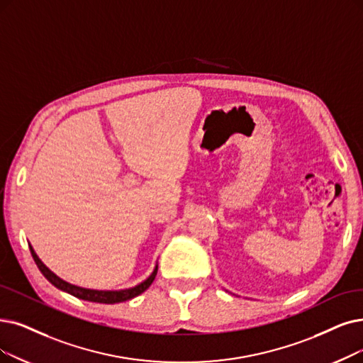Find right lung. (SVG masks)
Returning <instances> with one entry per match:
<instances>
[{
  "mask_svg": "<svg viewBox=\"0 0 363 363\" xmlns=\"http://www.w3.org/2000/svg\"><path fill=\"white\" fill-rule=\"evenodd\" d=\"M30 250H31V255L35 260V264L38 267V269L41 271V274L45 275V277L57 289H61V291L76 296L79 299H83V301H91V302H99V303H118V302H125L128 299H133L135 296H138L140 294H143L144 291H147V289L150 287V284L153 283L155 277H156V272H157V267L155 268V271L152 272L150 277L147 280H144L143 283H140L138 286L135 287H131V289H125V291H92V289H83V287H79V286H74V284H69L64 280H61L57 275H55L45 264L41 262V260L38 259V256L35 255V252L33 250V247L30 245Z\"/></svg>",
  "mask_w": 363,
  "mask_h": 363,
  "instance_id": "add662e5",
  "label": "right lung"
}]
</instances>
